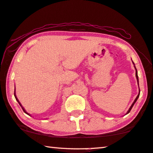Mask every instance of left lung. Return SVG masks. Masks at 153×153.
Wrapping results in <instances>:
<instances>
[{
	"label": "left lung",
	"mask_w": 153,
	"mask_h": 153,
	"mask_svg": "<svg viewBox=\"0 0 153 153\" xmlns=\"http://www.w3.org/2000/svg\"><path fill=\"white\" fill-rule=\"evenodd\" d=\"M132 62H133V64L134 65V68H135V76H136V79H137V84H138V86H139V79H138V76H137V69H136V67H135V64H134V62H133V61H132ZM140 88H139V93H138V94H137V96L136 97V98H135V99L134 100V101H133V103H132V105H131V107L129 108V110L127 111V112L126 113V114H129V112H130V111H131V110L132 109V108H133V105H134V104L135 103V102H136L137 101V99H138V97H139V96H140Z\"/></svg>",
	"instance_id": "obj_1"
}]
</instances>
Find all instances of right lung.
<instances>
[{
  "instance_id": "right-lung-1",
  "label": "right lung",
  "mask_w": 153,
  "mask_h": 153,
  "mask_svg": "<svg viewBox=\"0 0 153 153\" xmlns=\"http://www.w3.org/2000/svg\"><path fill=\"white\" fill-rule=\"evenodd\" d=\"M14 96H15V98H16V100H17V101H18V103L20 104V105L21 106V108H22V110H23V111H24V112H25V113L26 114H28V115H29V116H30V114H28V113L27 112V111H26L25 110V109L24 108V107H23L22 105V104L20 103V101H19V100H18V98H17V97H16V87H15V91H14Z\"/></svg>"
}]
</instances>
